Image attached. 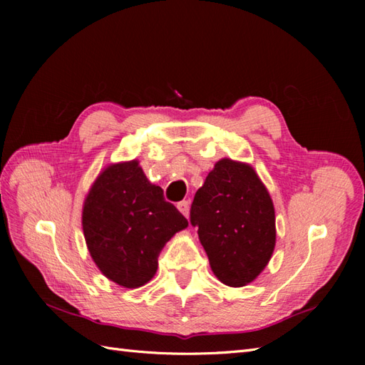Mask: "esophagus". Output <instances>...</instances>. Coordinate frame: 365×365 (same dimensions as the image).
Masks as SVG:
<instances>
[{
	"label": "esophagus",
	"mask_w": 365,
	"mask_h": 365,
	"mask_svg": "<svg viewBox=\"0 0 365 365\" xmlns=\"http://www.w3.org/2000/svg\"><path fill=\"white\" fill-rule=\"evenodd\" d=\"M176 207H178V210L185 217H189V208H190L189 201H181V202H178V205H176Z\"/></svg>",
	"instance_id": "1"
}]
</instances>
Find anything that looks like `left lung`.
I'll return each instance as SVG.
<instances>
[{
  "mask_svg": "<svg viewBox=\"0 0 365 365\" xmlns=\"http://www.w3.org/2000/svg\"><path fill=\"white\" fill-rule=\"evenodd\" d=\"M190 224L216 277L228 286L252 282L267 267L275 245L271 196L248 164L224 158L196 192Z\"/></svg>",
  "mask_w": 365,
  "mask_h": 365,
  "instance_id": "left-lung-1",
  "label": "left lung"
}]
</instances>
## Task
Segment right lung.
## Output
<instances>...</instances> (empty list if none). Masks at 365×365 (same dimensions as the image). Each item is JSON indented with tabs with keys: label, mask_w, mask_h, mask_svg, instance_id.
<instances>
[{
	"label": "right lung",
	"mask_w": 365,
	"mask_h": 365,
	"mask_svg": "<svg viewBox=\"0 0 365 365\" xmlns=\"http://www.w3.org/2000/svg\"><path fill=\"white\" fill-rule=\"evenodd\" d=\"M82 225L98 269L120 286L140 288L155 275L165 242L189 222L134 160L98 175L85 200Z\"/></svg>",
	"instance_id": "right-lung-1"
}]
</instances>
